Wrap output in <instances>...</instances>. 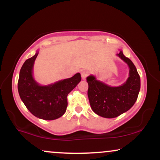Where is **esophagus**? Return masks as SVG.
I'll return each mask as SVG.
<instances>
[{"label":"esophagus","mask_w":160,"mask_h":160,"mask_svg":"<svg viewBox=\"0 0 160 160\" xmlns=\"http://www.w3.org/2000/svg\"><path fill=\"white\" fill-rule=\"evenodd\" d=\"M89 72L88 71H82L81 72V77L82 80H86V78L89 76Z\"/></svg>","instance_id":"esophagus-1"}]
</instances>
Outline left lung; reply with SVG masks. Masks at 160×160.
Returning a JSON list of instances; mask_svg holds the SVG:
<instances>
[{
    "instance_id": "1",
    "label": "left lung",
    "mask_w": 160,
    "mask_h": 160,
    "mask_svg": "<svg viewBox=\"0 0 160 160\" xmlns=\"http://www.w3.org/2000/svg\"><path fill=\"white\" fill-rule=\"evenodd\" d=\"M117 56L129 67V77L125 83L112 87L97 80L92 75L86 78L92 110L105 118H114L128 111L136 102L141 88L140 76L132 62L122 51Z\"/></svg>"
}]
</instances>
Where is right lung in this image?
Instances as JSON below:
<instances>
[{"label": "right lung", "instance_id": "1", "mask_svg": "<svg viewBox=\"0 0 160 160\" xmlns=\"http://www.w3.org/2000/svg\"><path fill=\"white\" fill-rule=\"evenodd\" d=\"M38 52L24 62L19 73L18 91L25 107L33 115L45 120H53L65 113L67 96L81 80L80 73L72 78L48 86H40L32 75Z\"/></svg>", "mask_w": 160, "mask_h": 160}]
</instances>
